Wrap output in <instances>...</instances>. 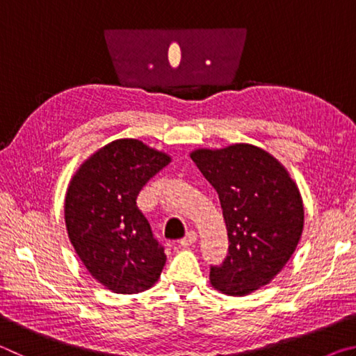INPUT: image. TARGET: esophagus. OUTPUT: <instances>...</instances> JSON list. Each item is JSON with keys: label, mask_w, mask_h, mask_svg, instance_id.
I'll use <instances>...</instances> for the list:
<instances>
[{"label": "esophagus", "mask_w": 356, "mask_h": 356, "mask_svg": "<svg viewBox=\"0 0 356 356\" xmlns=\"http://www.w3.org/2000/svg\"><path fill=\"white\" fill-rule=\"evenodd\" d=\"M197 240V234L195 232V231H190L188 234H186V236L180 240V246H190V245H193Z\"/></svg>", "instance_id": "esophagus-1"}]
</instances>
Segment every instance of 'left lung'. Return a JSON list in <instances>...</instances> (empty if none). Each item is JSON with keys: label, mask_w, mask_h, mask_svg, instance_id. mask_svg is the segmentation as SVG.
I'll return each mask as SVG.
<instances>
[{"label": "left lung", "mask_w": 356, "mask_h": 356, "mask_svg": "<svg viewBox=\"0 0 356 356\" xmlns=\"http://www.w3.org/2000/svg\"><path fill=\"white\" fill-rule=\"evenodd\" d=\"M191 160L218 193L229 252L210 284L243 297L268 284L292 257L305 225L300 190L272 154L246 143L195 149Z\"/></svg>", "instance_id": "obj_1"}]
</instances>
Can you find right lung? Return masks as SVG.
<instances>
[{
  "label": "right lung",
  "instance_id": "obj_1",
  "mask_svg": "<svg viewBox=\"0 0 356 356\" xmlns=\"http://www.w3.org/2000/svg\"><path fill=\"white\" fill-rule=\"evenodd\" d=\"M171 156L140 140L100 147L72 176L64 220L72 246L92 278L114 293L152 287L165 267L163 246L152 237L136 196Z\"/></svg>",
  "mask_w": 356,
  "mask_h": 356
}]
</instances>
